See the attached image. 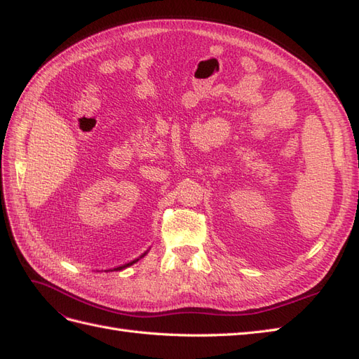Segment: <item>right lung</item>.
I'll list each match as a JSON object with an SVG mask.
<instances>
[{"label": "right lung", "instance_id": "add662e5", "mask_svg": "<svg viewBox=\"0 0 359 359\" xmlns=\"http://www.w3.org/2000/svg\"><path fill=\"white\" fill-rule=\"evenodd\" d=\"M147 255V252L145 254H142L139 258H137V260H133V262H130V263H127V264H122V266H118V268H114V269H111V271H122V269H125V268H128V266H131V264H135L136 262H139L140 260V258L142 257H145Z\"/></svg>", "mask_w": 359, "mask_h": 359}]
</instances>
